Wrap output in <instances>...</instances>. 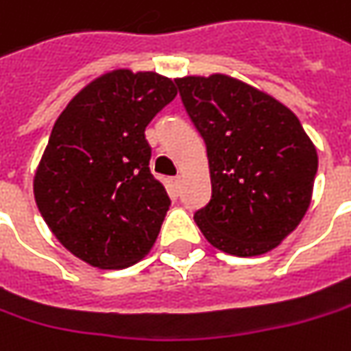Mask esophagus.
Instances as JSON below:
<instances>
[{"instance_id": "obj_1", "label": "esophagus", "mask_w": 351, "mask_h": 351, "mask_svg": "<svg viewBox=\"0 0 351 351\" xmlns=\"http://www.w3.org/2000/svg\"><path fill=\"white\" fill-rule=\"evenodd\" d=\"M169 185H171V189L178 193V191H180V187H182V178H180V176L171 178V180H169Z\"/></svg>"}]
</instances>
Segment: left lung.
Instances as JSON below:
<instances>
[{"label": "left lung", "instance_id": "8db88e82", "mask_svg": "<svg viewBox=\"0 0 351 351\" xmlns=\"http://www.w3.org/2000/svg\"><path fill=\"white\" fill-rule=\"evenodd\" d=\"M205 140L211 199L193 219L223 253L272 251L306 215L316 146L280 100L231 75L176 79Z\"/></svg>", "mask_w": 351, "mask_h": 351}]
</instances>
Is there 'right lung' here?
I'll return each instance as SVG.
<instances>
[{
  "label": "right lung",
  "mask_w": 351,
  "mask_h": 351,
  "mask_svg": "<svg viewBox=\"0 0 351 351\" xmlns=\"http://www.w3.org/2000/svg\"><path fill=\"white\" fill-rule=\"evenodd\" d=\"M178 95L154 71L90 80L57 118L33 178L35 203L66 251L97 269H126L154 247L169 209L149 171L146 126Z\"/></svg>",
  "instance_id": "add662e5"
}]
</instances>
